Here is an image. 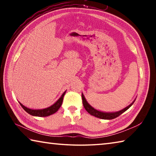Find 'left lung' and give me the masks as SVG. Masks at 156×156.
<instances>
[{
	"mask_svg": "<svg viewBox=\"0 0 156 156\" xmlns=\"http://www.w3.org/2000/svg\"><path fill=\"white\" fill-rule=\"evenodd\" d=\"M82 98H83V104L84 109H86L87 112L89 114H91V115H94L95 117L101 118V119H105V120H112L118 117V116L122 114V113L126 112L129 108H130L131 107V105L134 103V102H135L136 100L135 99L133 102H132V103L129 105V106L124 108V109L122 110L118 111V112H101V111L97 110L96 109H94L93 107H91V105L88 103V102L87 101V100L85 98H84V96L83 93H82Z\"/></svg>",
	"mask_w": 156,
	"mask_h": 156,
	"instance_id": "1",
	"label": "left lung"
}]
</instances>
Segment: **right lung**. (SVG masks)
I'll return each mask as SVG.
<instances>
[{"label": "right lung", "instance_id": "obj_1", "mask_svg": "<svg viewBox=\"0 0 156 156\" xmlns=\"http://www.w3.org/2000/svg\"><path fill=\"white\" fill-rule=\"evenodd\" d=\"M65 93H66V91H64V93L62 94V96L60 97V98L54 104H53L49 107L44 108V109H30V108H27V107L24 106L23 104H21L20 102L19 103L21 105V107L23 108V109H24L26 112H27L29 114H30L33 116H38V117H46V116H49L50 115L54 114V113H56L57 111L60 109V107H61L62 105L63 97H64Z\"/></svg>", "mask_w": 156, "mask_h": 156}]
</instances>
